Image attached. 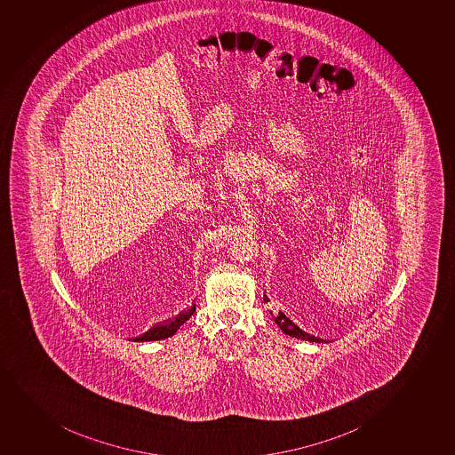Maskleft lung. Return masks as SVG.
<instances>
[{
    "label": "left lung",
    "instance_id": "obj_1",
    "mask_svg": "<svg viewBox=\"0 0 455 455\" xmlns=\"http://www.w3.org/2000/svg\"><path fill=\"white\" fill-rule=\"evenodd\" d=\"M263 301H268L267 295H263ZM274 322L280 326V330H282L284 334L295 337V339L315 341V343H322V341H323V339H319V337H315V335H310L308 332H306V331L301 330V328H299L291 317L286 316L283 311H278L277 316H274Z\"/></svg>",
    "mask_w": 455,
    "mask_h": 455
}]
</instances>
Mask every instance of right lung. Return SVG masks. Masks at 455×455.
<instances>
[{
	"instance_id": "1",
	"label": "right lung",
	"mask_w": 455,
	"mask_h": 455,
	"mask_svg": "<svg viewBox=\"0 0 455 455\" xmlns=\"http://www.w3.org/2000/svg\"><path fill=\"white\" fill-rule=\"evenodd\" d=\"M195 310H196V306H195V302H193L192 307L182 310L178 316L173 317V319H169V321L163 322L160 325H154L153 328L147 331L145 334L139 335L138 339H134V341H154V339H168V337L177 332L178 328H180L184 322L188 321V319L193 316Z\"/></svg>"
}]
</instances>
